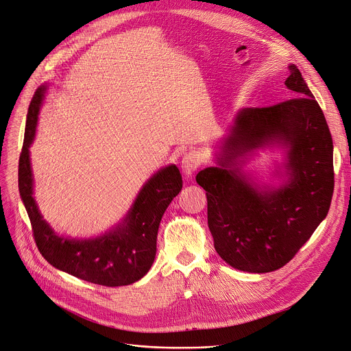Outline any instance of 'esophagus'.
Instances as JSON below:
<instances>
[{
    "instance_id": "34e87169",
    "label": "esophagus",
    "mask_w": 351,
    "mask_h": 351,
    "mask_svg": "<svg viewBox=\"0 0 351 351\" xmlns=\"http://www.w3.org/2000/svg\"><path fill=\"white\" fill-rule=\"evenodd\" d=\"M200 164H202L200 156H199L196 152L190 151V152H186V154L183 155L180 167H182V171H183V173H184L186 176H192V173H193L195 171H197V168L200 167Z\"/></svg>"
}]
</instances>
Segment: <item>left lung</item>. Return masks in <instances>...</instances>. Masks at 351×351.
Wrapping results in <instances>:
<instances>
[{"label": "left lung", "instance_id": "obj_1", "mask_svg": "<svg viewBox=\"0 0 351 351\" xmlns=\"http://www.w3.org/2000/svg\"><path fill=\"white\" fill-rule=\"evenodd\" d=\"M289 70L285 85L295 98L239 110L217 167L196 176L207 192L214 247L242 271L269 273L289 263L328 215L333 196V141L325 114L297 66ZM273 143L287 151L286 179L278 188H259L239 164Z\"/></svg>", "mask_w": 351, "mask_h": 351}]
</instances>
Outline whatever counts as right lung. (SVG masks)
<instances>
[{
    "instance_id": "right-lung-1",
    "label": "right lung",
    "mask_w": 351,
    "mask_h": 351,
    "mask_svg": "<svg viewBox=\"0 0 351 351\" xmlns=\"http://www.w3.org/2000/svg\"><path fill=\"white\" fill-rule=\"evenodd\" d=\"M46 88H38L29 105L18 169L19 193L36 246L51 266L81 280L106 287L133 284L144 277L154 263L159 222L182 190V175L176 165L159 169L143 186L121 224L102 237L74 239L57 235L43 219L34 199V175L29 158Z\"/></svg>"
}]
</instances>
